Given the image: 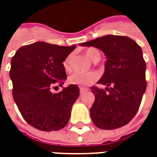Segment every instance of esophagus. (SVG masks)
<instances>
[{"mask_svg": "<svg viewBox=\"0 0 157 157\" xmlns=\"http://www.w3.org/2000/svg\"><path fill=\"white\" fill-rule=\"evenodd\" d=\"M85 91H86V88H84V87H79V93H80V94H83Z\"/></svg>", "mask_w": 157, "mask_h": 157, "instance_id": "34e87169", "label": "esophagus"}]
</instances>
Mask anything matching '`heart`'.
<instances>
[{
	"label": "heart",
	"mask_w": 157,
	"mask_h": 157,
	"mask_svg": "<svg viewBox=\"0 0 157 157\" xmlns=\"http://www.w3.org/2000/svg\"><path fill=\"white\" fill-rule=\"evenodd\" d=\"M85 54L89 59H91L93 62H95V63L100 61V57H101L100 51L94 47L87 48L85 51ZM71 58H72V56L70 54L63 60V66L66 71H70L71 70ZM98 78H99V75L96 72H89V73L75 72L69 76L68 82L69 84L76 85L78 86H88L94 83Z\"/></svg>",
	"instance_id": "1"
}]
</instances>
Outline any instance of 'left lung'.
Instances as JSON below:
<instances>
[{
	"label": "left lung",
	"instance_id": "left-lung-1",
	"mask_svg": "<svg viewBox=\"0 0 157 157\" xmlns=\"http://www.w3.org/2000/svg\"><path fill=\"white\" fill-rule=\"evenodd\" d=\"M94 46L106 56L104 75L98 84L107 87L93 86L95 95L90 115L94 125L101 129L123 127L135 117L146 91V63L141 47L124 36H104L82 43Z\"/></svg>",
	"mask_w": 157,
	"mask_h": 157
}]
</instances>
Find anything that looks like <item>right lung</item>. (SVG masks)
I'll use <instances>...</instances> for the list:
<instances>
[{"mask_svg":"<svg viewBox=\"0 0 157 157\" xmlns=\"http://www.w3.org/2000/svg\"><path fill=\"white\" fill-rule=\"evenodd\" d=\"M75 48L36 42L21 47L11 59L14 100L23 119L37 129L57 131L69 121L79 89L71 85L57 94L52 89L67 78L63 62Z\"/></svg>","mask_w":157,"mask_h":157,"instance_id":"obj_1","label":"right lung"}]
</instances>
